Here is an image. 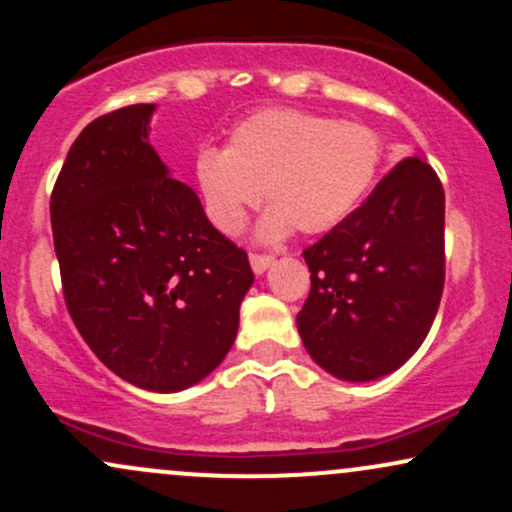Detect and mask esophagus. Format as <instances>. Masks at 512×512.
<instances>
[{"label": "esophagus", "mask_w": 512, "mask_h": 512, "mask_svg": "<svg viewBox=\"0 0 512 512\" xmlns=\"http://www.w3.org/2000/svg\"><path fill=\"white\" fill-rule=\"evenodd\" d=\"M274 262L272 255H260V252H250V267L255 274H264L269 269V264Z\"/></svg>", "instance_id": "esophagus-1"}]
</instances>
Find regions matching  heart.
Here are the masks:
<instances>
[{"label": "heart", "mask_w": 512, "mask_h": 512, "mask_svg": "<svg viewBox=\"0 0 512 512\" xmlns=\"http://www.w3.org/2000/svg\"><path fill=\"white\" fill-rule=\"evenodd\" d=\"M383 161V139L361 122L293 108L245 117L221 149H202L195 178L216 231L236 236L248 211L269 204L260 223L264 240L293 228L305 236L332 231L366 195Z\"/></svg>", "instance_id": "1"}]
</instances>
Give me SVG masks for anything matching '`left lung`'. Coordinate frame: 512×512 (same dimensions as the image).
I'll return each mask as SVG.
<instances>
[{
	"label": "left lung",
	"instance_id": "8db88e82",
	"mask_svg": "<svg viewBox=\"0 0 512 512\" xmlns=\"http://www.w3.org/2000/svg\"><path fill=\"white\" fill-rule=\"evenodd\" d=\"M443 236V185L424 158L411 156L303 250L310 293L296 325L317 366L366 383L414 356L443 296Z\"/></svg>",
	"mask_w": 512,
	"mask_h": 512
}]
</instances>
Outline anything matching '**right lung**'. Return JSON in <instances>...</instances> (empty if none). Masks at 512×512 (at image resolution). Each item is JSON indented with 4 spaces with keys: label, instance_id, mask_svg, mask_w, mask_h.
Listing matches in <instances>:
<instances>
[{
    "label": "right lung",
    "instance_id": "right-lung-1",
    "mask_svg": "<svg viewBox=\"0 0 512 512\" xmlns=\"http://www.w3.org/2000/svg\"><path fill=\"white\" fill-rule=\"evenodd\" d=\"M154 110L127 105L84 127L50 221L64 303L93 354L142 390L180 392L231 351L255 274L149 144Z\"/></svg>",
    "mask_w": 512,
    "mask_h": 512
}]
</instances>
